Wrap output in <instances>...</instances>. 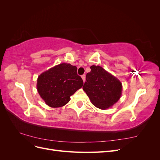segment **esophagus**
I'll return each mask as SVG.
<instances>
[{"label": "esophagus", "mask_w": 160, "mask_h": 160, "mask_svg": "<svg viewBox=\"0 0 160 160\" xmlns=\"http://www.w3.org/2000/svg\"><path fill=\"white\" fill-rule=\"evenodd\" d=\"M81 78H82V79H83V82H85V75H82V76H81Z\"/></svg>", "instance_id": "esophagus-1"}]
</instances>
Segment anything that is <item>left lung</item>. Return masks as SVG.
I'll list each match as a JSON object with an SVG mask.
<instances>
[{
    "label": "left lung",
    "mask_w": 160,
    "mask_h": 160,
    "mask_svg": "<svg viewBox=\"0 0 160 160\" xmlns=\"http://www.w3.org/2000/svg\"><path fill=\"white\" fill-rule=\"evenodd\" d=\"M90 68L91 71L86 75L83 89L96 108L108 109L120 99L122 83L100 66L92 65Z\"/></svg>",
    "instance_id": "1"
}]
</instances>
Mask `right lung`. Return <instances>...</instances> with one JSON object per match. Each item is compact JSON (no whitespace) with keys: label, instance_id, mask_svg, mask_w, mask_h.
I'll return each instance as SVG.
<instances>
[{"label":"right lung","instance_id":"right-lung-1","mask_svg":"<svg viewBox=\"0 0 160 160\" xmlns=\"http://www.w3.org/2000/svg\"><path fill=\"white\" fill-rule=\"evenodd\" d=\"M77 67L61 63L42 72L37 79V88L41 98L51 108H60L82 88L83 81L77 75Z\"/></svg>","mask_w":160,"mask_h":160}]
</instances>
